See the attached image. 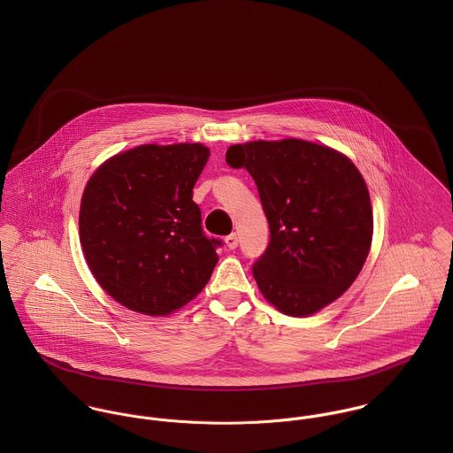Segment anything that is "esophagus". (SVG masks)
<instances>
[{
  "instance_id": "34e87169",
  "label": "esophagus",
  "mask_w": 453,
  "mask_h": 453,
  "mask_svg": "<svg viewBox=\"0 0 453 453\" xmlns=\"http://www.w3.org/2000/svg\"><path fill=\"white\" fill-rule=\"evenodd\" d=\"M225 242H226V248L228 250H235L239 246V239H237V234H230L225 237Z\"/></svg>"
}]
</instances>
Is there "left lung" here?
<instances>
[{
	"label": "left lung",
	"instance_id": "left-lung-1",
	"mask_svg": "<svg viewBox=\"0 0 453 453\" xmlns=\"http://www.w3.org/2000/svg\"><path fill=\"white\" fill-rule=\"evenodd\" d=\"M226 164L251 174L268 219V246L253 263L263 296L288 316H311L349 289L373 235L356 165L302 139L235 144Z\"/></svg>",
	"mask_w": 453,
	"mask_h": 453
}]
</instances>
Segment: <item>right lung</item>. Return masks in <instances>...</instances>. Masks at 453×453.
<instances>
[{
    "mask_svg": "<svg viewBox=\"0 0 453 453\" xmlns=\"http://www.w3.org/2000/svg\"><path fill=\"white\" fill-rule=\"evenodd\" d=\"M207 160L198 142L144 144L88 180L80 207L83 255L103 289L130 311L165 316L207 284L223 244L203 234L192 200Z\"/></svg>",
    "mask_w": 453,
    "mask_h": 453,
    "instance_id": "right-lung-1",
    "label": "right lung"
}]
</instances>
